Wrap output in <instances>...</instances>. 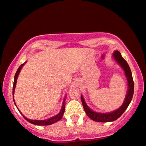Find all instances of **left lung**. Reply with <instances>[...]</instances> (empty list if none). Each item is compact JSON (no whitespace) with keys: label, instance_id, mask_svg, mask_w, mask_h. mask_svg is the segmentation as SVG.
Returning a JSON list of instances; mask_svg holds the SVG:
<instances>
[{"label":"left lung","instance_id":"obj_1","mask_svg":"<svg viewBox=\"0 0 146 146\" xmlns=\"http://www.w3.org/2000/svg\"><path fill=\"white\" fill-rule=\"evenodd\" d=\"M113 56L115 61L118 63L120 65L122 66L123 68L124 73H125L126 78L127 79L128 81V86H129V89H128L127 94L126 95L125 100H124L123 104L120 108L117 109V110L110 112V113H97V112H94L92 111L90 108L88 107V105L86 103L85 101H84L83 96L82 95L81 96V99H82V103L83 105L84 111H85L86 113L90 118L92 119V120L96 121V122H112L117 120L119 118L122 113L125 111V110L127 109L128 106H129L130 103H131V100L133 99V93H134V82H133L132 73H131V68H130L129 64L126 62V61L124 60L122 56H121L120 52L118 51H115L114 53L113 54Z\"/></svg>","mask_w":146,"mask_h":146}]
</instances>
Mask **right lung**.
<instances>
[{"instance_id": "obj_1", "label": "right lung", "mask_w": 146, "mask_h": 146, "mask_svg": "<svg viewBox=\"0 0 146 146\" xmlns=\"http://www.w3.org/2000/svg\"><path fill=\"white\" fill-rule=\"evenodd\" d=\"M26 63V62H25ZM25 63H24V64H21V65L19 66L18 69L17 70L16 73H15V78H14V82H13V94H14V91H15V86H16V82H17V77H18V75L19 73H20V70L21 68H22V66L24 65V64ZM13 101H14V99H13ZM14 103H15V101H14ZM17 107V106H16ZM64 110H65V99H64V101H63V103H62V109H61L60 111V113L58 114H57V115H55V116L52 117H50V118L47 119V120H30V119H28L27 117H24V115H23L22 113V116L24 117V118L26 119V120L28 121V122H29L31 124H35V125H38V126H47V125H50V124H54L55 123V122H58V121H59L60 120L61 118L62 117V115H63V113H64Z\"/></svg>"}]
</instances>
